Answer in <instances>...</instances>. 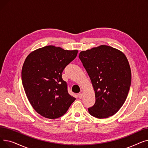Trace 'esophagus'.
<instances>
[{
	"label": "esophagus",
	"mask_w": 148,
	"mask_h": 148,
	"mask_svg": "<svg viewBox=\"0 0 148 148\" xmlns=\"http://www.w3.org/2000/svg\"><path fill=\"white\" fill-rule=\"evenodd\" d=\"M83 95V92H81V93H80V94H79V98H82Z\"/></svg>",
	"instance_id": "esophagus-1"
}]
</instances>
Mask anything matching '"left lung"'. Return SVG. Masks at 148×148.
<instances>
[{
	"label": "left lung",
	"mask_w": 148,
	"mask_h": 148,
	"mask_svg": "<svg viewBox=\"0 0 148 148\" xmlns=\"http://www.w3.org/2000/svg\"><path fill=\"white\" fill-rule=\"evenodd\" d=\"M90 77L95 103L88 108L90 115L99 119L117 113L127 98L131 82L129 62L121 51L106 45L86 51L79 56Z\"/></svg>",
	"instance_id": "8db88e82"
}]
</instances>
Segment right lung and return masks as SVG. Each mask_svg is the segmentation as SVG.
<instances>
[{
  "instance_id": "right-lung-1",
  "label": "right lung",
  "mask_w": 148,
  "mask_h": 148,
  "mask_svg": "<svg viewBox=\"0 0 148 148\" xmlns=\"http://www.w3.org/2000/svg\"><path fill=\"white\" fill-rule=\"evenodd\" d=\"M77 53V50L47 45L31 52L26 58L21 69L23 86L31 106L43 117H60L75 101L68 94L62 73Z\"/></svg>"
}]
</instances>
